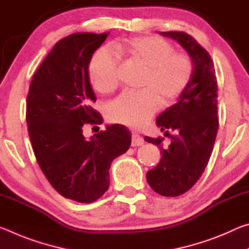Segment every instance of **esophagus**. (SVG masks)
I'll return each instance as SVG.
<instances>
[{
    "mask_svg": "<svg viewBox=\"0 0 249 249\" xmlns=\"http://www.w3.org/2000/svg\"><path fill=\"white\" fill-rule=\"evenodd\" d=\"M144 145V138L140 134L133 133L132 134V146H142Z\"/></svg>",
    "mask_w": 249,
    "mask_h": 249,
    "instance_id": "34e87169",
    "label": "esophagus"
}]
</instances>
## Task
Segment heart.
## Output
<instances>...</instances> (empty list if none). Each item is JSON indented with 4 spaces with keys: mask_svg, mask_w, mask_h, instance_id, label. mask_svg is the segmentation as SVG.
<instances>
[{
    "mask_svg": "<svg viewBox=\"0 0 249 249\" xmlns=\"http://www.w3.org/2000/svg\"><path fill=\"white\" fill-rule=\"evenodd\" d=\"M114 52L145 69L140 92H124L107 107L112 123L140 128L157 112L160 102L175 100L191 79L193 66L187 54L175 53L165 39L155 36L133 37L113 44ZM119 62L108 48L96 50L89 65L92 87L99 93H112L119 84Z\"/></svg>",
    "mask_w": 249,
    "mask_h": 249,
    "instance_id": "obj_1",
    "label": "heart"
}]
</instances>
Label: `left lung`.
<instances>
[{"label": "left lung", "mask_w": 249, "mask_h": 249, "mask_svg": "<svg viewBox=\"0 0 249 249\" xmlns=\"http://www.w3.org/2000/svg\"><path fill=\"white\" fill-rule=\"evenodd\" d=\"M187 50L193 62L191 79L177 102L160 114L156 123L161 132L175 130L171 142L163 147L162 137L145 141L159 146L161 158L147 172V181L159 195L178 196L187 192L203 174L215 142L217 120V83L209 53L188 34L160 32Z\"/></svg>", "instance_id": "left-lung-1"}]
</instances>
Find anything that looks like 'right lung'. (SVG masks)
Returning <instances> with one entry per match:
<instances>
[{
	"mask_svg": "<svg viewBox=\"0 0 249 249\" xmlns=\"http://www.w3.org/2000/svg\"><path fill=\"white\" fill-rule=\"evenodd\" d=\"M109 32L75 33L53 46L34 74L26 101L28 135L37 162L54 190L91 203L109 185V167L126 153L132 135L124 125L107 126L90 138L83 125L101 124L89 78L92 54Z\"/></svg>",
	"mask_w": 249,
	"mask_h": 249,
	"instance_id": "obj_1",
	"label": "right lung"
}]
</instances>
